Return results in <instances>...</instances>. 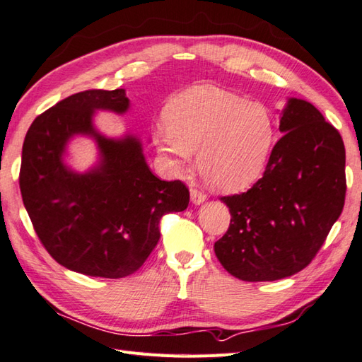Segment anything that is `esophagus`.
I'll list each match as a JSON object with an SVG mask.
<instances>
[{"label": "esophagus", "mask_w": 362, "mask_h": 362, "mask_svg": "<svg viewBox=\"0 0 362 362\" xmlns=\"http://www.w3.org/2000/svg\"><path fill=\"white\" fill-rule=\"evenodd\" d=\"M190 200L194 204H202L206 200V194L198 189H192L190 190Z\"/></svg>", "instance_id": "1"}]
</instances>
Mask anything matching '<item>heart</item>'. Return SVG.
I'll return each instance as SVG.
<instances>
[{
	"instance_id": "heart-1",
	"label": "heart",
	"mask_w": 362,
	"mask_h": 362,
	"mask_svg": "<svg viewBox=\"0 0 362 362\" xmlns=\"http://www.w3.org/2000/svg\"><path fill=\"white\" fill-rule=\"evenodd\" d=\"M167 128L154 134L176 172L198 154L200 170L214 187L238 192L255 182L267 164L275 123L261 103H247L222 88L198 86L168 103Z\"/></svg>"
}]
</instances>
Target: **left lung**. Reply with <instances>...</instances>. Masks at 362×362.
Masks as SVG:
<instances>
[{"label": "left lung", "instance_id": "left-lung-1", "mask_svg": "<svg viewBox=\"0 0 362 362\" xmlns=\"http://www.w3.org/2000/svg\"><path fill=\"white\" fill-rule=\"evenodd\" d=\"M265 172L252 189L222 197L231 222L214 252L242 281H275L308 267L345 203V146L311 103L291 98Z\"/></svg>", "mask_w": 362, "mask_h": 362}]
</instances>
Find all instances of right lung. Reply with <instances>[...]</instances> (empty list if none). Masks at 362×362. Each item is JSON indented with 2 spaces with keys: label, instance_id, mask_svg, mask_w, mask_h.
<instances>
[{
  "label": "right lung",
  "instance_id": "obj_1",
  "mask_svg": "<svg viewBox=\"0 0 362 362\" xmlns=\"http://www.w3.org/2000/svg\"><path fill=\"white\" fill-rule=\"evenodd\" d=\"M128 106L123 88L75 93L37 117L23 142L20 192L37 238L56 262L87 276L134 274L158 245L160 218L189 204L186 184L154 176L136 137L93 129L95 110L123 114ZM75 134L93 135L102 153V164L84 175L62 162Z\"/></svg>",
  "mask_w": 362,
  "mask_h": 362
}]
</instances>
